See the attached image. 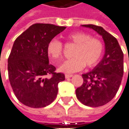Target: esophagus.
<instances>
[{"label": "esophagus", "mask_w": 129, "mask_h": 129, "mask_svg": "<svg viewBox=\"0 0 129 129\" xmlns=\"http://www.w3.org/2000/svg\"><path fill=\"white\" fill-rule=\"evenodd\" d=\"M71 77H73V75H71V74H66L65 75L66 78H71Z\"/></svg>", "instance_id": "34e87169"}]
</instances>
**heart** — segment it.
I'll return each mask as SVG.
<instances>
[{
	"label": "heart",
	"mask_w": 129,
	"mask_h": 129,
	"mask_svg": "<svg viewBox=\"0 0 129 129\" xmlns=\"http://www.w3.org/2000/svg\"><path fill=\"white\" fill-rule=\"evenodd\" d=\"M68 44H74L73 58L63 63L59 71L72 73L86 67H92L98 63L104 51V45L100 39L83 31H76L66 37ZM47 53L55 63H59L63 58V46L57 40H51L47 46Z\"/></svg>",
	"instance_id": "heart-1"
}]
</instances>
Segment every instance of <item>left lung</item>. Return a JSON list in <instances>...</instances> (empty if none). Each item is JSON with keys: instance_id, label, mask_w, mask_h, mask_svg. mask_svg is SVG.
<instances>
[{"instance_id": "left-lung-1", "label": "left lung", "mask_w": 129, "mask_h": 129, "mask_svg": "<svg viewBox=\"0 0 129 129\" xmlns=\"http://www.w3.org/2000/svg\"><path fill=\"white\" fill-rule=\"evenodd\" d=\"M102 36L105 54L92 71L82 75L83 85L76 89V97L83 105L97 107L106 105L116 95L123 74V53L116 39L100 26L83 24Z\"/></svg>"}]
</instances>
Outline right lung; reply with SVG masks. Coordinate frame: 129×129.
<instances>
[{"instance_id": "right-lung-1", "label": "right lung", "mask_w": 129, "mask_h": 129, "mask_svg": "<svg viewBox=\"0 0 129 129\" xmlns=\"http://www.w3.org/2000/svg\"><path fill=\"white\" fill-rule=\"evenodd\" d=\"M66 27L36 23L15 41L8 60V78L17 100L32 108L50 105L65 75L49 63L47 46Z\"/></svg>"}]
</instances>
